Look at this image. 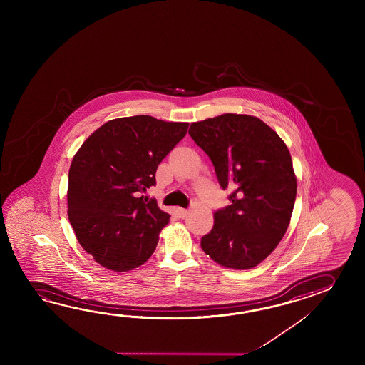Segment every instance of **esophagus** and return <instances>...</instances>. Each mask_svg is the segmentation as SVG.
<instances>
[{"instance_id":"34e87169","label":"esophagus","mask_w":365,"mask_h":365,"mask_svg":"<svg viewBox=\"0 0 365 365\" xmlns=\"http://www.w3.org/2000/svg\"><path fill=\"white\" fill-rule=\"evenodd\" d=\"M187 214H189V211H187V210L181 209V207L178 209V215H179V217H185Z\"/></svg>"}]
</instances>
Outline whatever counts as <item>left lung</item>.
Returning a JSON list of instances; mask_svg holds the SVG:
<instances>
[{
  "mask_svg": "<svg viewBox=\"0 0 365 365\" xmlns=\"http://www.w3.org/2000/svg\"><path fill=\"white\" fill-rule=\"evenodd\" d=\"M189 134L209 155L232 202L214 212L201 247L227 269L248 270L272 253L287 231L296 180L288 148L258 117L225 113L190 125Z\"/></svg>",
  "mask_w": 365,
  "mask_h": 365,
  "instance_id": "1",
  "label": "left lung"
}]
</instances>
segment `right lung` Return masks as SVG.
<instances>
[{
    "label": "right lung",
    "instance_id": "right-lung-1",
    "mask_svg": "<svg viewBox=\"0 0 365 365\" xmlns=\"http://www.w3.org/2000/svg\"><path fill=\"white\" fill-rule=\"evenodd\" d=\"M187 123L121 117L101 125L70 164L68 217L77 240L112 272L145 264L170 214L145 198L158 165L184 138Z\"/></svg>",
    "mask_w": 365,
    "mask_h": 365
}]
</instances>
